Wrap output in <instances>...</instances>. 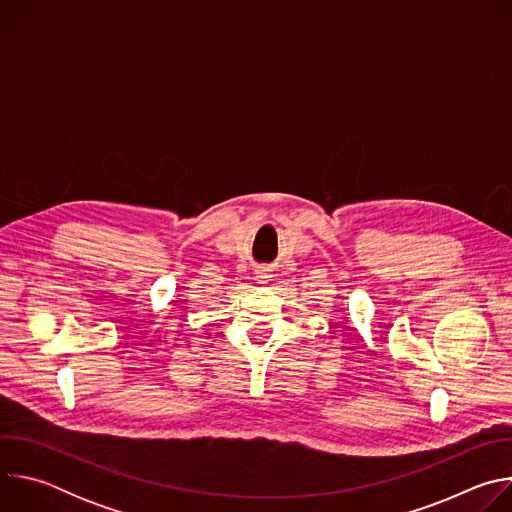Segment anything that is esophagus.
Returning a JSON list of instances; mask_svg holds the SVG:
<instances>
[{
    "label": "esophagus",
    "mask_w": 512,
    "mask_h": 512,
    "mask_svg": "<svg viewBox=\"0 0 512 512\" xmlns=\"http://www.w3.org/2000/svg\"><path fill=\"white\" fill-rule=\"evenodd\" d=\"M255 277H257V281H261V283H265L269 277H271V273H269V269H257V273H255Z\"/></svg>",
    "instance_id": "1"
}]
</instances>
